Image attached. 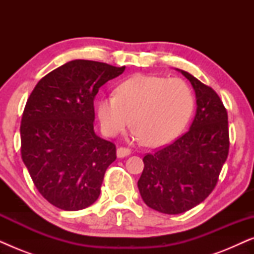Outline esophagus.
Listing matches in <instances>:
<instances>
[{
	"mask_svg": "<svg viewBox=\"0 0 254 254\" xmlns=\"http://www.w3.org/2000/svg\"><path fill=\"white\" fill-rule=\"evenodd\" d=\"M131 154V150L129 148H125V147H120L117 149V156L119 158L126 157V156H129Z\"/></svg>",
	"mask_w": 254,
	"mask_h": 254,
	"instance_id": "34e87169",
	"label": "esophagus"
}]
</instances>
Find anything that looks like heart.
I'll return each instance as SVG.
<instances>
[{
  "mask_svg": "<svg viewBox=\"0 0 254 254\" xmlns=\"http://www.w3.org/2000/svg\"><path fill=\"white\" fill-rule=\"evenodd\" d=\"M193 109V92L184 79L149 75L126 79L114 95L103 97L97 105L104 133L116 136L130 121L133 137L142 138L149 147L175 140L186 127Z\"/></svg>",
  "mask_w": 254,
  "mask_h": 254,
  "instance_id": "heart-1",
  "label": "heart"
}]
</instances>
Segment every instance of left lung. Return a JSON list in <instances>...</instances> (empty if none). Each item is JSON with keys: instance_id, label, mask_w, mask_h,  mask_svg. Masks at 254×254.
<instances>
[{"instance_id": "left-lung-1", "label": "left lung", "mask_w": 254, "mask_h": 254, "mask_svg": "<svg viewBox=\"0 0 254 254\" xmlns=\"http://www.w3.org/2000/svg\"><path fill=\"white\" fill-rule=\"evenodd\" d=\"M196 96V114L190 130L171 144L147 154L137 182L148 207L176 215L202 202L216 186L229 154L228 113L216 92L180 70Z\"/></svg>"}]
</instances>
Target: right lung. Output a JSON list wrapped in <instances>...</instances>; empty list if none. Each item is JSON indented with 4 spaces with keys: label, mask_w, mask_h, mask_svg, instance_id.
<instances>
[{
    "label": "right lung",
    "mask_w": 254,
    "mask_h": 254,
    "mask_svg": "<svg viewBox=\"0 0 254 254\" xmlns=\"http://www.w3.org/2000/svg\"><path fill=\"white\" fill-rule=\"evenodd\" d=\"M125 68L67 62L44 76L27 99L20 124L22 159L39 193L62 210L91 206L116 161V144L93 130V100Z\"/></svg>",
    "instance_id": "1"
}]
</instances>
